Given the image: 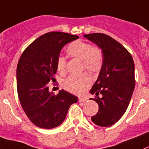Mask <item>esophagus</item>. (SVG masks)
Returning <instances> with one entry per match:
<instances>
[{"label": "esophagus", "mask_w": 149, "mask_h": 149, "mask_svg": "<svg viewBox=\"0 0 149 149\" xmlns=\"http://www.w3.org/2000/svg\"><path fill=\"white\" fill-rule=\"evenodd\" d=\"M87 100H88V98L87 97H79L78 101L79 102H86Z\"/></svg>", "instance_id": "esophagus-1"}]
</instances>
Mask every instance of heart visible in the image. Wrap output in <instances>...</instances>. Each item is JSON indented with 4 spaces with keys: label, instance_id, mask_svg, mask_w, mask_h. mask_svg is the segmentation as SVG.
I'll use <instances>...</instances> for the list:
<instances>
[{
    "label": "heart",
    "instance_id": "obj_1",
    "mask_svg": "<svg viewBox=\"0 0 149 149\" xmlns=\"http://www.w3.org/2000/svg\"><path fill=\"white\" fill-rule=\"evenodd\" d=\"M66 53L70 57L82 60V68L86 69L93 74L101 71L104 63L102 49L96 45H91L85 41L77 40L72 41L66 47ZM56 70L60 73L66 70V58L62 56L56 59ZM91 84V77L87 72L79 75H70L63 82V86L66 90L73 94L80 95Z\"/></svg>",
    "mask_w": 149,
    "mask_h": 149
}]
</instances>
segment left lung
Here are the masks:
<instances>
[{"instance_id": "left-lung-1", "label": "left lung", "mask_w": 149, "mask_h": 149, "mask_svg": "<svg viewBox=\"0 0 149 149\" xmlns=\"http://www.w3.org/2000/svg\"><path fill=\"white\" fill-rule=\"evenodd\" d=\"M83 36L103 53V66L90 90L95 94L92 100L99 106L91 119L99 126L108 127L122 118L131 100L135 85L133 59L125 47L108 35L94 33Z\"/></svg>"}]
</instances>
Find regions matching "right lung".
<instances>
[{
  "instance_id": "add662e5",
  "label": "right lung",
  "mask_w": 149,
  "mask_h": 149,
  "mask_svg": "<svg viewBox=\"0 0 149 149\" xmlns=\"http://www.w3.org/2000/svg\"><path fill=\"white\" fill-rule=\"evenodd\" d=\"M78 38L68 33H47L26 47L18 61V98L26 116L41 129L60 125L70 106L78 100L77 96L63 89L54 95L49 93L47 86L49 81L55 80L56 63L63 47Z\"/></svg>"
}]
</instances>
